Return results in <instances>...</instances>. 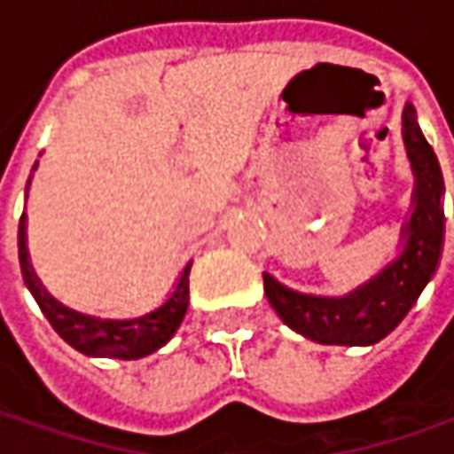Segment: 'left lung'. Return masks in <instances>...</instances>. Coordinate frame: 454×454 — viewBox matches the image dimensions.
<instances>
[{"instance_id": "left-lung-1", "label": "left lung", "mask_w": 454, "mask_h": 454, "mask_svg": "<svg viewBox=\"0 0 454 454\" xmlns=\"http://www.w3.org/2000/svg\"><path fill=\"white\" fill-rule=\"evenodd\" d=\"M402 137L412 163L414 193L412 213L399 236L397 258L344 296L299 294L278 284L271 274H263V291L276 314L294 332L317 344L369 347L382 341L410 314L437 271L445 241V185L437 155L419 130L410 102L402 113Z\"/></svg>"}]
</instances>
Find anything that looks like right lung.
I'll return each instance as SVG.
<instances>
[{
  "mask_svg": "<svg viewBox=\"0 0 454 454\" xmlns=\"http://www.w3.org/2000/svg\"><path fill=\"white\" fill-rule=\"evenodd\" d=\"M27 191H29V180H27ZM20 266L27 289L32 291V296L37 299L42 314L50 319L55 326V332L70 347L87 356H113V359H140L148 354L158 352L170 341V336L178 332L180 321L188 311V274H191V263L183 269L178 284L173 294L165 299V304L153 309L148 314H140L133 319H100V317H90L80 314L74 309H67L59 304L52 294L42 286V281L35 274L32 263H29V251H27V215L22 213L20 218Z\"/></svg>",
  "mask_w": 454,
  "mask_h": 454,
  "instance_id": "right-lung-1",
  "label": "right lung"
}]
</instances>
